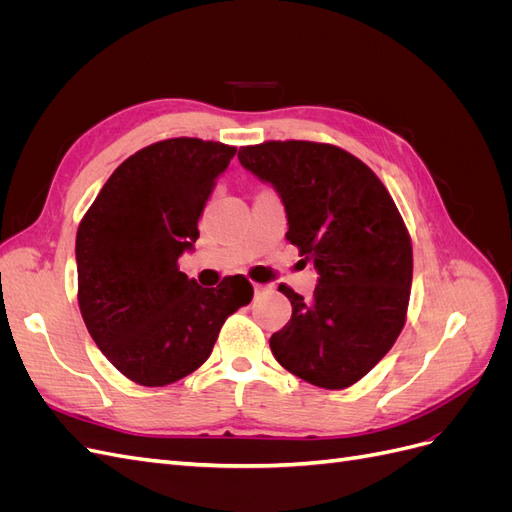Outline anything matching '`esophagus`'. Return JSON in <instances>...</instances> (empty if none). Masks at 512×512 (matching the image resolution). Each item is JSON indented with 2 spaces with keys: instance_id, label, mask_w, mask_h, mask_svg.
Wrapping results in <instances>:
<instances>
[{
  "instance_id": "34e87169",
  "label": "esophagus",
  "mask_w": 512,
  "mask_h": 512,
  "mask_svg": "<svg viewBox=\"0 0 512 512\" xmlns=\"http://www.w3.org/2000/svg\"><path fill=\"white\" fill-rule=\"evenodd\" d=\"M269 290H271V286H267V284H254V292L256 294H265Z\"/></svg>"
}]
</instances>
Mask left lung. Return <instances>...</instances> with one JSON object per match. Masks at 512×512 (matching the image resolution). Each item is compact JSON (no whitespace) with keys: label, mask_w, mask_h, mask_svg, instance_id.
Segmentation results:
<instances>
[{"label":"left lung","mask_w":512,"mask_h":512,"mask_svg":"<svg viewBox=\"0 0 512 512\" xmlns=\"http://www.w3.org/2000/svg\"><path fill=\"white\" fill-rule=\"evenodd\" d=\"M239 160L280 192L286 239L318 271L312 299L280 284L292 316L271 335V352L309 384L348 389L406 324L412 241L404 218L374 170L342 147L267 141L241 147Z\"/></svg>","instance_id":"obj_1"}]
</instances>
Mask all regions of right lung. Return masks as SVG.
I'll list each match as a JSON object with an SVG mask.
<instances>
[{"label":"right lung","instance_id":"add662e5","mask_svg":"<svg viewBox=\"0 0 512 512\" xmlns=\"http://www.w3.org/2000/svg\"><path fill=\"white\" fill-rule=\"evenodd\" d=\"M237 147L168 138L136 151L102 185L76 232L79 307L102 354L141 386L190 376L222 324L254 297L243 275L203 288L179 271Z\"/></svg>","mask_w":512,"mask_h":512}]
</instances>
